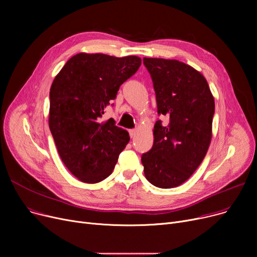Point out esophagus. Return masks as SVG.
Here are the masks:
<instances>
[{"instance_id": "obj_1", "label": "esophagus", "mask_w": 257, "mask_h": 257, "mask_svg": "<svg viewBox=\"0 0 257 257\" xmlns=\"http://www.w3.org/2000/svg\"><path fill=\"white\" fill-rule=\"evenodd\" d=\"M137 133H138V130H137V129H131V130H129V134H130V138H131V139H133L134 137H136Z\"/></svg>"}]
</instances>
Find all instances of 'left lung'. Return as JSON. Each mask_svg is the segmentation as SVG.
<instances>
[{
	"label": "left lung",
	"instance_id": "1",
	"mask_svg": "<svg viewBox=\"0 0 257 257\" xmlns=\"http://www.w3.org/2000/svg\"><path fill=\"white\" fill-rule=\"evenodd\" d=\"M156 93L157 120L152 149L143 154L147 180L160 188L181 185L204 159L212 138L214 100L205 77L176 59L144 58Z\"/></svg>",
	"mask_w": 257,
	"mask_h": 257
}]
</instances>
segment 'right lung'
I'll return each mask as SVG.
<instances>
[{
  "instance_id": "obj_1",
  "label": "right lung",
  "mask_w": 257,
  "mask_h": 257,
  "mask_svg": "<svg viewBox=\"0 0 257 257\" xmlns=\"http://www.w3.org/2000/svg\"><path fill=\"white\" fill-rule=\"evenodd\" d=\"M141 64L138 56L79 53L53 80L49 127L62 163L80 181L107 178L129 143V133L113 118L100 123V117Z\"/></svg>"
}]
</instances>
